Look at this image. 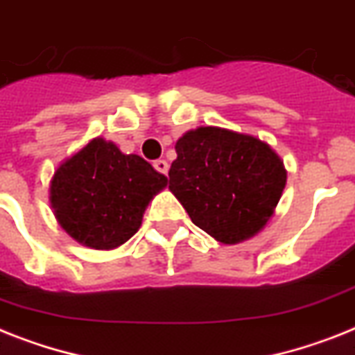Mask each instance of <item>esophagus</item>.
<instances>
[{"mask_svg": "<svg viewBox=\"0 0 355 355\" xmlns=\"http://www.w3.org/2000/svg\"><path fill=\"white\" fill-rule=\"evenodd\" d=\"M153 166H155V169H157L158 173H162V175H168L169 164L166 162V160H155V162H153Z\"/></svg>", "mask_w": 355, "mask_h": 355, "instance_id": "esophagus-1", "label": "esophagus"}]
</instances>
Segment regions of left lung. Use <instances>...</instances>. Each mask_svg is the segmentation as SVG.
<instances>
[{"mask_svg":"<svg viewBox=\"0 0 355 355\" xmlns=\"http://www.w3.org/2000/svg\"><path fill=\"white\" fill-rule=\"evenodd\" d=\"M175 149L169 189L195 226L224 244L246 241L266 226L286 186V169L268 144L198 128Z\"/></svg>","mask_w":355,"mask_h":355,"instance_id":"left-lung-1","label":"left lung"}]
</instances>
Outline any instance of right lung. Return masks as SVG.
I'll return each mask as SVG.
<instances>
[{
  "instance_id": "1",
  "label": "right lung",
  "mask_w": 355,
  "mask_h": 355,
  "mask_svg": "<svg viewBox=\"0 0 355 355\" xmlns=\"http://www.w3.org/2000/svg\"><path fill=\"white\" fill-rule=\"evenodd\" d=\"M168 178L138 155H123L94 138L56 169L51 206L60 226L94 250H111L135 235L153 195Z\"/></svg>"
}]
</instances>
